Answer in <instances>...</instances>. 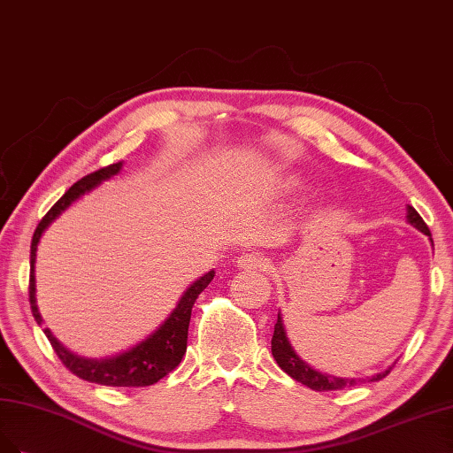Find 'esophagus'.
I'll list each match as a JSON object with an SVG mask.
<instances>
[{"mask_svg": "<svg viewBox=\"0 0 453 453\" xmlns=\"http://www.w3.org/2000/svg\"><path fill=\"white\" fill-rule=\"evenodd\" d=\"M237 265L242 269H257V271H265L271 267V259L259 252H244L239 256Z\"/></svg>", "mask_w": 453, "mask_h": 453, "instance_id": "esophagus-1", "label": "esophagus"}]
</instances>
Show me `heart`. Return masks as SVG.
<instances>
[{
  "instance_id": "b5f03b06",
  "label": "heart",
  "mask_w": 453,
  "mask_h": 453,
  "mask_svg": "<svg viewBox=\"0 0 453 453\" xmlns=\"http://www.w3.org/2000/svg\"><path fill=\"white\" fill-rule=\"evenodd\" d=\"M284 186H286V188H294V186H297V179H296V177H288V179L284 180Z\"/></svg>"
}]
</instances>
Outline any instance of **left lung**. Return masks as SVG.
Listing matches in <instances>:
<instances>
[{"label": "left lung", "instance_id": "8db88e82", "mask_svg": "<svg viewBox=\"0 0 453 453\" xmlns=\"http://www.w3.org/2000/svg\"><path fill=\"white\" fill-rule=\"evenodd\" d=\"M406 220L408 224H412L416 229H419L421 233H426V235L431 239V231L427 227V224L423 222V218L416 212L414 207L408 205L406 207ZM433 242V239H431ZM271 352H273V357L276 359V363H279V367L289 374L294 380L309 386L311 389H316V391H331V389H344V388H349L354 386L357 380L356 378H337V376H331V374H324V372H318L314 371L312 367H309V363H304L297 354L296 349L291 348L288 337H286V329H284V324H282V318H280V312H279V319H276L274 324V334H273V341H271ZM391 367L378 372L374 376H371L369 380L371 382H376V380H382V378H386L389 374Z\"/></svg>", "mask_w": 453, "mask_h": 453}]
</instances>
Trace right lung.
Returning a JSON list of instances; mask_svg holds the SVG:
<instances>
[{"label":"right lung","mask_w":453,"mask_h":453,"mask_svg":"<svg viewBox=\"0 0 453 453\" xmlns=\"http://www.w3.org/2000/svg\"><path fill=\"white\" fill-rule=\"evenodd\" d=\"M122 169V162L107 165L96 173L86 174L84 179L73 184L67 192L54 203V207L42 216L39 222L34 239H32V252H30V303L35 322L41 326L42 318L35 304V256H37V244L42 237L45 229L60 216L73 201H77L84 194H88L97 184L109 180L114 174H119ZM214 279V271H209L189 286L180 301L174 306V311L169 314L165 322L159 326L147 339L141 341L137 346L126 349V352L107 357V359H86L81 356L71 354L67 348H64L56 341L54 334L45 327L47 339L50 341L56 356L65 367L82 380L101 384V386H112V388H144L152 386L157 380H162L165 374H169L174 367H179L182 356L186 354V342H188V326L189 318H192V306L197 296L205 289L211 280Z\"/></svg>","instance_id":"add662e5"}]
</instances>
